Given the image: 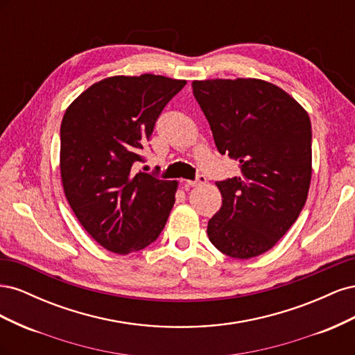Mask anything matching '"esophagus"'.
Masks as SVG:
<instances>
[{
	"mask_svg": "<svg viewBox=\"0 0 355 355\" xmlns=\"http://www.w3.org/2000/svg\"><path fill=\"white\" fill-rule=\"evenodd\" d=\"M185 182H187L188 187H197V185L204 184V182H206V176H204V175H198L197 179H194V180H185Z\"/></svg>",
	"mask_w": 355,
	"mask_h": 355,
	"instance_id": "1",
	"label": "esophagus"
}]
</instances>
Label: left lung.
I'll return each mask as SVG.
<instances>
[{
	"label": "left lung",
	"mask_w": 355,
	"mask_h": 355,
	"mask_svg": "<svg viewBox=\"0 0 355 355\" xmlns=\"http://www.w3.org/2000/svg\"><path fill=\"white\" fill-rule=\"evenodd\" d=\"M220 154L240 176L216 182L222 207L209 220L211 244L250 259L277 244L308 197L313 151L308 112L278 85L257 78L192 81Z\"/></svg>",
	"instance_id": "left-lung-1"
}]
</instances>
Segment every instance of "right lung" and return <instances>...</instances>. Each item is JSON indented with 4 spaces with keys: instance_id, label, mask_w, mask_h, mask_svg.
<instances>
[{
    "instance_id": "right-lung-1",
    "label": "right lung",
    "mask_w": 355,
    "mask_h": 355,
    "mask_svg": "<svg viewBox=\"0 0 355 355\" xmlns=\"http://www.w3.org/2000/svg\"><path fill=\"white\" fill-rule=\"evenodd\" d=\"M185 84L154 73L115 75L84 90L62 118L63 192L81 227L106 250H142L164 228L178 182L136 173L133 164Z\"/></svg>"
}]
</instances>
